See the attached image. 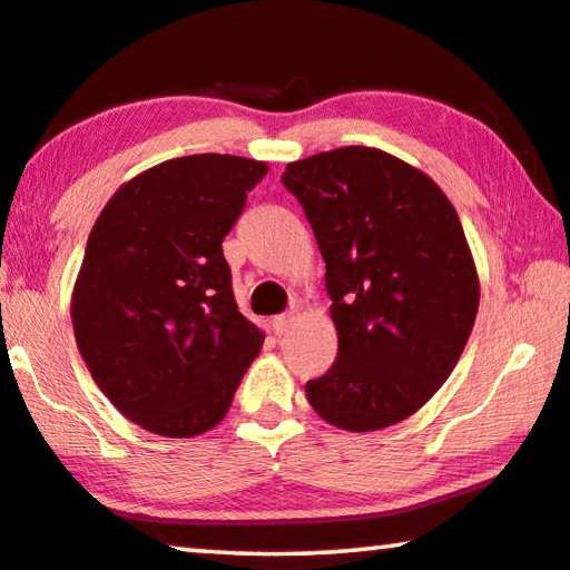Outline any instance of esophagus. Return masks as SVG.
Wrapping results in <instances>:
<instances>
[{
  "instance_id": "34e87169",
  "label": "esophagus",
  "mask_w": 570,
  "mask_h": 570,
  "mask_svg": "<svg viewBox=\"0 0 570 570\" xmlns=\"http://www.w3.org/2000/svg\"><path fill=\"white\" fill-rule=\"evenodd\" d=\"M292 324H294V314H278V317H274V322H271V327H274L276 337H284V334L292 330Z\"/></svg>"
}]
</instances>
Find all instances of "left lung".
I'll return each mask as SVG.
<instances>
[{
  "label": "left lung",
  "instance_id": "left-lung-1",
  "mask_svg": "<svg viewBox=\"0 0 570 570\" xmlns=\"http://www.w3.org/2000/svg\"><path fill=\"white\" fill-rule=\"evenodd\" d=\"M324 258L337 360L306 383L332 426L377 431L409 419L462 357L480 276L454 205L426 171L373 147L286 165Z\"/></svg>",
  "mask_w": 570,
  "mask_h": 570
}]
</instances>
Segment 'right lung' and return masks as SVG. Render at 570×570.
Instances as JSON below:
<instances>
[{
  "label": "right lung",
  "mask_w": 570,
  "mask_h": 570,
  "mask_svg": "<svg viewBox=\"0 0 570 570\" xmlns=\"http://www.w3.org/2000/svg\"><path fill=\"white\" fill-rule=\"evenodd\" d=\"M266 161L193 155L144 169L98 215L70 320L90 377L126 419L169 439L223 421L264 345L238 312L223 238Z\"/></svg>",
  "instance_id": "add662e5"
}]
</instances>
